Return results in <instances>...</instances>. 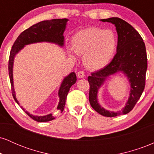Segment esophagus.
Instances as JSON below:
<instances>
[{
	"instance_id": "esophagus-1",
	"label": "esophagus",
	"mask_w": 154,
	"mask_h": 154,
	"mask_svg": "<svg viewBox=\"0 0 154 154\" xmlns=\"http://www.w3.org/2000/svg\"><path fill=\"white\" fill-rule=\"evenodd\" d=\"M85 76V72L83 71H79L78 73H77V77L78 78H83Z\"/></svg>"
}]
</instances>
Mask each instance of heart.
<instances>
[{
	"label": "heart",
	"mask_w": 154,
	"mask_h": 154,
	"mask_svg": "<svg viewBox=\"0 0 154 154\" xmlns=\"http://www.w3.org/2000/svg\"><path fill=\"white\" fill-rule=\"evenodd\" d=\"M72 50L83 56L87 68L98 70L106 66L114 57L117 39L114 32L98 27H89L77 32L72 38ZM73 56L72 52H70Z\"/></svg>",
	"instance_id": "heart-1"
}]
</instances>
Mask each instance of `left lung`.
I'll return each mask as SVG.
<instances>
[{
	"label": "left lung",
	"mask_w": 154,
	"mask_h": 154,
	"mask_svg": "<svg viewBox=\"0 0 154 154\" xmlns=\"http://www.w3.org/2000/svg\"><path fill=\"white\" fill-rule=\"evenodd\" d=\"M111 22L116 26L118 35L116 54L107 66L93 72L88 77L90 84L89 101L91 106L98 114L107 117L126 114L132 111L140 99L146 85L147 70V55L143 40L129 23L118 17L100 19ZM123 72L131 83V93L128 102L123 110L116 112L106 110L97 102L98 89L111 75Z\"/></svg>",
	"instance_id": "8db88e82"
}]
</instances>
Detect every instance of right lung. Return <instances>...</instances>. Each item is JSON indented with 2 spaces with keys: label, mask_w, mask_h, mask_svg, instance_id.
<instances>
[{
  "label": "right lung",
  "mask_w": 154,
  "mask_h": 154,
  "mask_svg": "<svg viewBox=\"0 0 154 154\" xmlns=\"http://www.w3.org/2000/svg\"><path fill=\"white\" fill-rule=\"evenodd\" d=\"M67 21H68L67 19H54L51 20L42 21V22L37 23L23 31L14 43L11 50L9 60H8V74H9L10 82L11 85L12 95L15 101L19 105V101L16 98L13 81V65L16 54L22 50L24 45L31 43H40V42H49V43L58 44L60 46H63L64 43H63L64 42L63 32L66 28ZM76 81H77V77H76L75 73L72 72L63 79L61 83L59 91V103L57 106V109H59L61 112H62L64 109L66 96L70 88L75 84ZM21 108L22 109V106H21ZM22 109L25 111L24 109ZM25 112L29 117L38 122H45L51 121L55 119L52 114L45 116H34L28 113L27 111H25Z\"/></svg>",
  "instance_id": "1"
}]
</instances>
